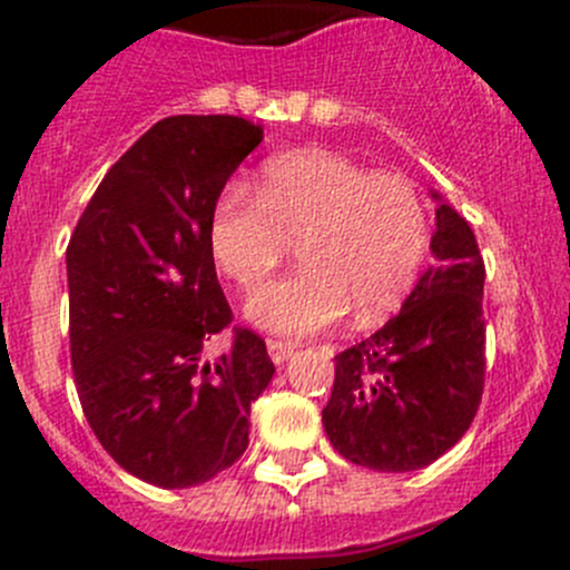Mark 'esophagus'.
<instances>
[{"mask_svg": "<svg viewBox=\"0 0 570 570\" xmlns=\"http://www.w3.org/2000/svg\"><path fill=\"white\" fill-rule=\"evenodd\" d=\"M292 350H295V344L281 342V338H267V353L275 364H284V361L292 355Z\"/></svg>", "mask_w": 570, "mask_h": 570, "instance_id": "obj_1", "label": "esophagus"}]
</instances>
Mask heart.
<instances>
[{"label": "heart", "mask_w": 570, "mask_h": 570, "mask_svg": "<svg viewBox=\"0 0 570 570\" xmlns=\"http://www.w3.org/2000/svg\"><path fill=\"white\" fill-rule=\"evenodd\" d=\"M209 253L239 289L262 284L289 243L303 264L264 284L248 317L267 331L308 336L347 312L355 325L392 317L416 286L430 250V217L416 184L372 174L327 151L269 159L253 193L228 184L209 212Z\"/></svg>", "instance_id": "1"}]
</instances>
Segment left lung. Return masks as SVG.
Instances as JSON below:
<instances>
[{"label":"left lung","mask_w":570,"mask_h":570,"mask_svg":"<svg viewBox=\"0 0 570 570\" xmlns=\"http://www.w3.org/2000/svg\"><path fill=\"white\" fill-rule=\"evenodd\" d=\"M435 264L396 314L336 355L322 424L333 450L375 471H413L463 439L485 389V262L452 206L435 209Z\"/></svg>","instance_id":"1"}]
</instances>
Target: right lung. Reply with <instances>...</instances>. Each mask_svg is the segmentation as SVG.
Here are the masks:
<instances>
[{
	"label": "right lung",
	"mask_w": 570,
	"mask_h": 570,
	"mask_svg": "<svg viewBox=\"0 0 570 570\" xmlns=\"http://www.w3.org/2000/svg\"><path fill=\"white\" fill-rule=\"evenodd\" d=\"M237 115L154 124L101 178L66 250L71 366L112 461L159 488L212 480L248 450L250 405L273 381L264 338L234 314L209 253V212L262 142Z\"/></svg>",
	"instance_id": "obj_1"
}]
</instances>
